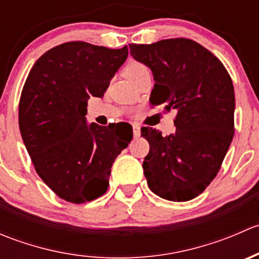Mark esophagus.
Masks as SVG:
<instances>
[{
	"label": "esophagus",
	"mask_w": 259,
	"mask_h": 259,
	"mask_svg": "<svg viewBox=\"0 0 259 259\" xmlns=\"http://www.w3.org/2000/svg\"><path fill=\"white\" fill-rule=\"evenodd\" d=\"M133 134H134V138L140 137V125L137 124V122L133 124Z\"/></svg>",
	"instance_id": "obj_1"
}]
</instances>
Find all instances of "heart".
Wrapping results in <instances>:
<instances>
[{
  "instance_id": "obj_1",
  "label": "heart",
  "mask_w": 259,
  "mask_h": 259,
  "mask_svg": "<svg viewBox=\"0 0 259 259\" xmlns=\"http://www.w3.org/2000/svg\"><path fill=\"white\" fill-rule=\"evenodd\" d=\"M146 70H149L146 65L142 64V62H139V61H132V62H129L126 66H125L124 75L130 81H132V80H134L138 75H140L142 72L146 71Z\"/></svg>"
}]
</instances>
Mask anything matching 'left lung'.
<instances>
[{
	"mask_svg": "<svg viewBox=\"0 0 259 259\" xmlns=\"http://www.w3.org/2000/svg\"><path fill=\"white\" fill-rule=\"evenodd\" d=\"M129 48L153 71L151 108L163 105L164 113H177L174 134L142 127L150 145L143 163L148 185L160 198L187 202L215 178L233 139V82L221 60L189 38Z\"/></svg>",
	"mask_w": 259,
	"mask_h": 259,
	"instance_id": "8db88e82",
	"label": "left lung"
}]
</instances>
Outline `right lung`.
Here are the masks:
<instances>
[{
    "label": "right lung",
    "instance_id": "right-lung-1",
    "mask_svg": "<svg viewBox=\"0 0 259 259\" xmlns=\"http://www.w3.org/2000/svg\"><path fill=\"white\" fill-rule=\"evenodd\" d=\"M126 57V46L65 42L46 51L25 81L21 137L36 173L66 202L81 204L105 194L111 165L133 139V133L117 137L116 124L88 125L85 117L89 99L103 98Z\"/></svg>",
    "mask_w": 259,
    "mask_h": 259
}]
</instances>
